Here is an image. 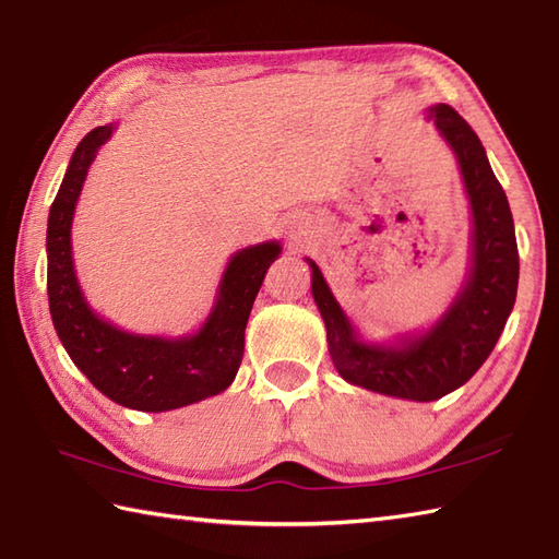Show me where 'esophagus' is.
I'll return each instance as SVG.
<instances>
[{"mask_svg": "<svg viewBox=\"0 0 559 559\" xmlns=\"http://www.w3.org/2000/svg\"><path fill=\"white\" fill-rule=\"evenodd\" d=\"M290 237L293 240H302V230H290Z\"/></svg>", "mask_w": 559, "mask_h": 559, "instance_id": "1", "label": "esophagus"}]
</instances>
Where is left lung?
<instances>
[{
	"label": "left lung",
	"instance_id": "left-lung-1",
	"mask_svg": "<svg viewBox=\"0 0 559 559\" xmlns=\"http://www.w3.org/2000/svg\"><path fill=\"white\" fill-rule=\"evenodd\" d=\"M427 120L456 153L473 213L466 283L435 326L418 336H399L394 343L362 341L322 271L307 259L312 266V295L326 324L329 353L338 374L355 386L408 401L442 399L480 370L514 310L519 286L514 218L478 134L444 103L432 105Z\"/></svg>",
	"mask_w": 559,
	"mask_h": 559
}]
</instances>
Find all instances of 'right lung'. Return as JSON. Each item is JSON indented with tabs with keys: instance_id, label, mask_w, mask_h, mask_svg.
Segmentation results:
<instances>
[{
	"instance_id": "obj_1",
	"label": "right lung",
	"mask_w": 559,
	"mask_h": 559,
	"mask_svg": "<svg viewBox=\"0 0 559 559\" xmlns=\"http://www.w3.org/2000/svg\"><path fill=\"white\" fill-rule=\"evenodd\" d=\"M115 124L81 139L47 218V298L59 341L100 394L124 408L163 413L216 396L233 384L245 353V326L281 245L261 242L235 252L218 298L192 336H139L105 322L79 288L71 259V221L83 180Z\"/></svg>"
}]
</instances>
